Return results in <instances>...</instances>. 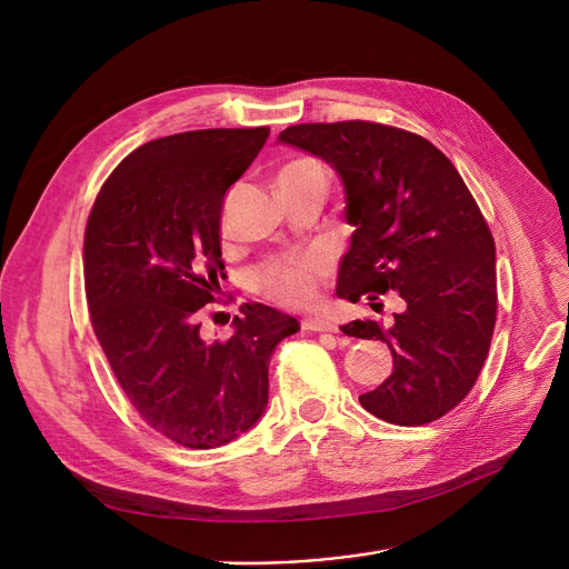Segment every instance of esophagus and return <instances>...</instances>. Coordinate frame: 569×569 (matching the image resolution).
I'll return each mask as SVG.
<instances>
[{
    "instance_id": "34e87169",
    "label": "esophagus",
    "mask_w": 569,
    "mask_h": 569,
    "mask_svg": "<svg viewBox=\"0 0 569 569\" xmlns=\"http://www.w3.org/2000/svg\"><path fill=\"white\" fill-rule=\"evenodd\" d=\"M302 327L307 332H337L339 327L330 318H305Z\"/></svg>"
}]
</instances>
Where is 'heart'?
Segmentation results:
<instances>
[{
	"label": "heart",
	"instance_id": "obj_1",
	"mask_svg": "<svg viewBox=\"0 0 569 569\" xmlns=\"http://www.w3.org/2000/svg\"><path fill=\"white\" fill-rule=\"evenodd\" d=\"M322 272L325 267L316 256H283V258H272L262 262L256 269L253 283L264 300L274 302L279 307L297 309V307H309L311 302H316Z\"/></svg>",
	"mask_w": 569,
	"mask_h": 569
}]
</instances>
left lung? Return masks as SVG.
Instances as JSON below:
<instances>
[{
  "instance_id": "left-lung-1",
  "label": "left lung",
  "mask_w": 569,
  "mask_h": 569,
  "mask_svg": "<svg viewBox=\"0 0 569 569\" xmlns=\"http://www.w3.org/2000/svg\"><path fill=\"white\" fill-rule=\"evenodd\" d=\"M279 142L330 163L355 226L337 295L350 302L397 292L403 311L343 332L385 341L395 369L360 403L380 420L422 427L466 399L496 325V244L459 170L427 138L376 122L297 124Z\"/></svg>"
}]
</instances>
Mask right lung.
Segmentation results:
<instances>
[{
	"mask_svg": "<svg viewBox=\"0 0 569 569\" xmlns=\"http://www.w3.org/2000/svg\"><path fill=\"white\" fill-rule=\"evenodd\" d=\"M267 136L204 129L144 142L106 179L84 228V295L108 365L142 420L191 450L256 427L272 352L300 332L264 305H244L226 341L200 332L223 279V196Z\"/></svg>",
	"mask_w": 569,
	"mask_h": 569,
	"instance_id": "obj_1",
	"label": "right lung"
}]
</instances>
